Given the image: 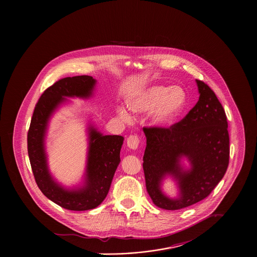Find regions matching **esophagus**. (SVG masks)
Returning <instances> with one entry per match:
<instances>
[{
	"mask_svg": "<svg viewBox=\"0 0 257 257\" xmlns=\"http://www.w3.org/2000/svg\"><path fill=\"white\" fill-rule=\"evenodd\" d=\"M140 143H141V140H140L139 136H137V135H132L126 140L127 147L132 149H137L140 146Z\"/></svg>",
	"mask_w": 257,
	"mask_h": 257,
	"instance_id": "obj_1",
	"label": "esophagus"
}]
</instances>
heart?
Listing matches in <instances>:
<instances>
[{
	"instance_id": "heart-1",
	"label": "heart",
	"mask_w": 257,
	"mask_h": 257,
	"mask_svg": "<svg viewBox=\"0 0 257 257\" xmlns=\"http://www.w3.org/2000/svg\"><path fill=\"white\" fill-rule=\"evenodd\" d=\"M186 104V93L180 86L166 87L154 85L145 89L130 101V106L135 111H151V120L158 125L171 122L183 110ZM120 115L130 119L126 110H120Z\"/></svg>"
}]
</instances>
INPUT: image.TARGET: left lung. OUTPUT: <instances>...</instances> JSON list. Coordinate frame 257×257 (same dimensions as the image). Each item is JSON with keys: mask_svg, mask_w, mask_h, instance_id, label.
<instances>
[{"mask_svg": "<svg viewBox=\"0 0 257 257\" xmlns=\"http://www.w3.org/2000/svg\"><path fill=\"white\" fill-rule=\"evenodd\" d=\"M200 97L183 118L169 127L145 126L147 147L144 171L148 195L158 208L180 210L207 198L222 179L229 161V137L224 110L214 91L196 80ZM186 156L192 168L184 172L180 158ZM166 174L181 188L178 199L166 197L160 183Z\"/></svg>", "mask_w": 257, "mask_h": 257, "instance_id": "8db88e82", "label": "left lung"}]
</instances>
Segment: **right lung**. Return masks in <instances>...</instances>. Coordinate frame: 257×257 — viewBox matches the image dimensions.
Segmentation results:
<instances>
[{"mask_svg": "<svg viewBox=\"0 0 257 257\" xmlns=\"http://www.w3.org/2000/svg\"><path fill=\"white\" fill-rule=\"evenodd\" d=\"M96 80L91 76H74L58 80L40 96L28 133V152L38 188L49 200L70 211H87L98 207L107 197L115 169L120 162L119 151L123 138L102 136L90 127V144L86 184L78 190H66L51 178L44 152V136L49 116L65 99L88 98Z\"/></svg>", "mask_w": 257, "mask_h": 257, "instance_id": "obj_1", "label": "right lung"}]
</instances>
